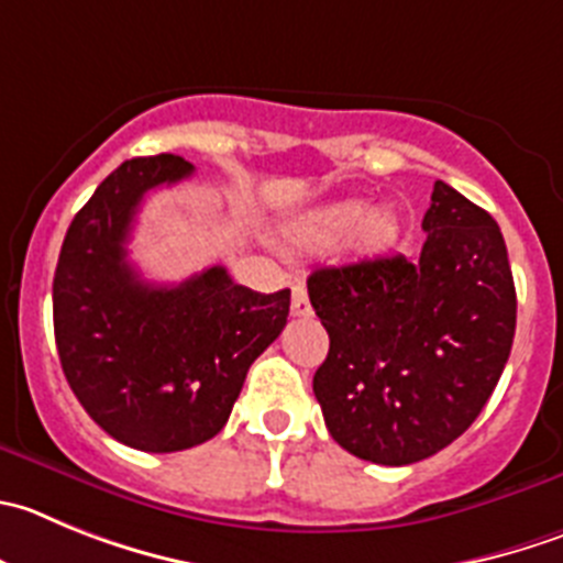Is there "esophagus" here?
Here are the masks:
<instances>
[{
    "label": "esophagus",
    "mask_w": 563,
    "mask_h": 563,
    "mask_svg": "<svg viewBox=\"0 0 563 563\" xmlns=\"http://www.w3.org/2000/svg\"><path fill=\"white\" fill-rule=\"evenodd\" d=\"M292 314H298V318H307V314H312V303H309L307 287L303 285L292 287Z\"/></svg>",
    "instance_id": "esophagus-1"
}]
</instances>
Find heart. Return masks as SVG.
<instances>
[{
  "label": "heart",
  "mask_w": 563,
  "mask_h": 563,
  "mask_svg": "<svg viewBox=\"0 0 563 563\" xmlns=\"http://www.w3.org/2000/svg\"><path fill=\"white\" fill-rule=\"evenodd\" d=\"M398 234V218L389 207H373L365 212L358 201L320 207L298 223V240L309 249H347L358 256H373L387 249Z\"/></svg>",
  "instance_id": "heart-1"
}]
</instances>
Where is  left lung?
<instances>
[{"label": "left lung", "instance_id": "8db88e82", "mask_svg": "<svg viewBox=\"0 0 563 563\" xmlns=\"http://www.w3.org/2000/svg\"><path fill=\"white\" fill-rule=\"evenodd\" d=\"M417 256L318 267L309 301L329 331L314 398L353 456L422 462L462 437L508 362L517 292L500 227L437 181Z\"/></svg>", "mask_w": 563, "mask_h": 563}]
</instances>
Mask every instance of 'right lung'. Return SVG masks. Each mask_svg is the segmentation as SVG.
Masks as SVG:
<instances>
[{"mask_svg":"<svg viewBox=\"0 0 563 563\" xmlns=\"http://www.w3.org/2000/svg\"><path fill=\"white\" fill-rule=\"evenodd\" d=\"M190 174L176 154L118 165L74 216L52 285L68 387L96 426L146 453L216 437L249 367L290 314V290L254 292L221 265L179 285H152L130 265L143 196Z\"/></svg>","mask_w":563,"mask_h":563,"instance_id":"right-lung-1","label":"right lung"}]
</instances>
